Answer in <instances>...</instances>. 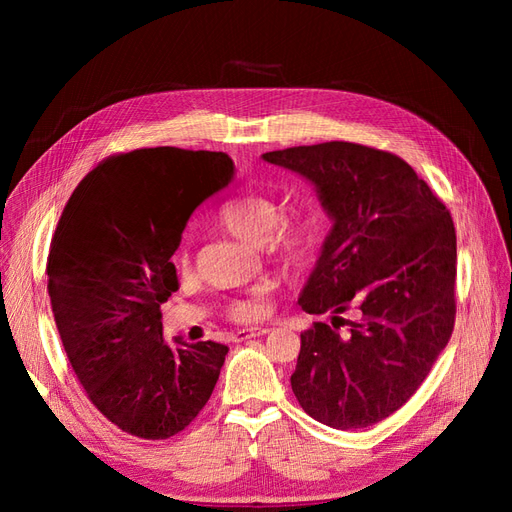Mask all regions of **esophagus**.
Returning a JSON list of instances; mask_svg holds the SVG:
<instances>
[{"label":"esophagus","instance_id":"obj_1","mask_svg":"<svg viewBox=\"0 0 512 512\" xmlns=\"http://www.w3.org/2000/svg\"><path fill=\"white\" fill-rule=\"evenodd\" d=\"M269 329H243L235 333V342H245V339H252V337H262L267 335Z\"/></svg>","mask_w":512,"mask_h":512}]
</instances>
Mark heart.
Here are the masks:
<instances>
[{"label":"heart","mask_w":512,"mask_h":512,"mask_svg":"<svg viewBox=\"0 0 512 512\" xmlns=\"http://www.w3.org/2000/svg\"><path fill=\"white\" fill-rule=\"evenodd\" d=\"M286 209L275 196L252 192L232 200L222 211V226L241 241L262 247L284 271L303 269L314 252V232L303 222H284ZM177 267L185 271L190 258L179 252ZM267 314V288H256L245 299L228 305L235 322H258Z\"/></svg>","instance_id":"heart-1"}]
</instances>
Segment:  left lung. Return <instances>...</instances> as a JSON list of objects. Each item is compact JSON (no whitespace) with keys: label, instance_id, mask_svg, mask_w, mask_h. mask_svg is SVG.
I'll return each instance as SVG.
<instances>
[{"label":"left lung","instance_id":"obj_1","mask_svg":"<svg viewBox=\"0 0 512 512\" xmlns=\"http://www.w3.org/2000/svg\"><path fill=\"white\" fill-rule=\"evenodd\" d=\"M314 183L333 228L299 297L331 314L301 333L290 376L301 408L333 429H363L416 393L455 327L451 213L395 153L331 141L262 153ZM352 308L356 321L341 314ZM345 331H341V327Z\"/></svg>","mask_w":512,"mask_h":512}]
</instances>
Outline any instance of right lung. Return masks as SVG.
Instances as JSON below:
<instances>
[{
  "instance_id": "obj_1",
  "label": "right lung",
  "mask_w": 512,
  "mask_h": 512,
  "mask_svg": "<svg viewBox=\"0 0 512 512\" xmlns=\"http://www.w3.org/2000/svg\"><path fill=\"white\" fill-rule=\"evenodd\" d=\"M232 175L222 151L117 153L76 185L55 228L46 275L61 344L91 404L130 436L183 431L220 378L228 346H168L160 305L179 288L170 256L185 224Z\"/></svg>"
}]
</instances>
